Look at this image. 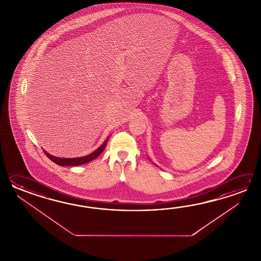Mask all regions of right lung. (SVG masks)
Returning <instances> with one entry per match:
<instances>
[{"instance_id":"obj_1","label":"right lung","mask_w":261,"mask_h":261,"mask_svg":"<svg viewBox=\"0 0 261 261\" xmlns=\"http://www.w3.org/2000/svg\"><path fill=\"white\" fill-rule=\"evenodd\" d=\"M108 139H109V137H107V139L102 143L100 147H98L92 153H90L89 155H85V156H80V158H73V159L58 158V156H55V155H50L44 150V154L46 155V156L49 160H51L53 162H55L56 164H58L60 166H79V165H82V164H86V163H88L89 161H93L98 155H100V153L106 148V144H107V142H108Z\"/></svg>"}]
</instances>
